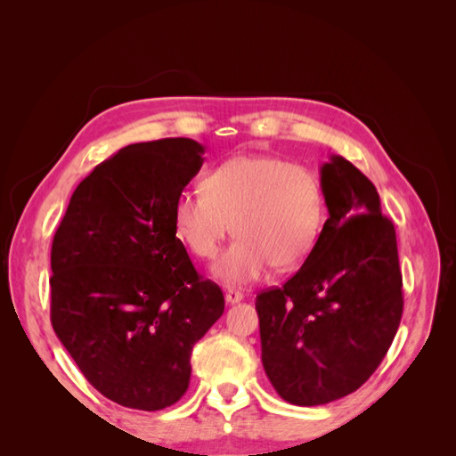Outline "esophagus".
<instances>
[{
  "mask_svg": "<svg viewBox=\"0 0 456 456\" xmlns=\"http://www.w3.org/2000/svg\"><path fill=\"white\" fill-rule=\"evenodd\" d=\"M224 298H226L228 305H236V302L243 300V295L240 291H233V289H230V291H226Z\"/></svg>",
  "mask_w": 456,
  "mask_h": 456,
  "instance_id": "34e87169",
  "label": "esophagus"
}]
</instances>
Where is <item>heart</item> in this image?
Instances as JSON below:
<instances>
[{
  "label": "heart",
  "mask_w": 456,
  "mask_h": 456,
  "mask_svg": "<svg viewBox=\"0 0 456 456\" xmlns=\"http://www.w3.org/2000/svg\"><path fill=\"white\" fill-rule=\"evenodd\" d=\"M323 226V191L305 165L270 156H236L205 176L203 190L175 201V228L191 255L215 258L230 232L238 240L218 258L215 278L226 285L260 280L273 265H302Z\"/></svg>",
  "instance_id": "heart-1"
}]
</instances>
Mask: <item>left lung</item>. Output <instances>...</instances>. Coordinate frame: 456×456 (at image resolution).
Returning a JSON list of instances; mask_svg holds the SVG:
<instances>
[{
  "mask_svg": "<svg viewBox=\"0 0 456 456\" xmlns=\"http://www.w3.org/2000/svg\"><path fill=\"white\" fill-rule=\"evenodd\" d=\"M329 218L305 265L256 295L262 365L285 402H335L369 380L403 314L395 228L379 191L340 156L322 167Z\"/></svg>",
  "mask_w": 456,
  "mask_h": 456,
  "instance_id": "8db88e82",
  "label": "left lung"
}]
</instances>
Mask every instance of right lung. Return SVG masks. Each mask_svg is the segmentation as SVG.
<instances>
[{
	"mask_svg": "<svg viewBox=\"0 0 456 456\" xmlns=\"http://www.w3.org/2000/svg\"><path fill=\"white\" fill-rule=\"evenodd\" d=\"M203 146L161 139L121 148L72 194L51 247V323L84 377L141 411L176 403L194 344L224 312L176 238L175 201Z\"/></svg>",
	"mask_w": 456,
	"mask_h": 456,
	"instance_id": "obj_1",
	"label": "right lung"
}]
</instances>
